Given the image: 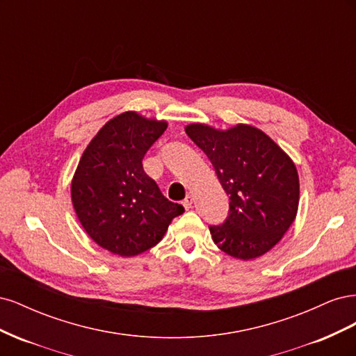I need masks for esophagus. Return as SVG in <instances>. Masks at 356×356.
I'll return each mask as SVG.
<instances>
[{
  "label": "esophagus",
  "instance_id": "34e87169",
  "mask_svg": "<svg viewBox=\"0 0 356 356\" xmlns=\"http://www.w3.org/2000/svg\"><path fill=\"white\" fill-rule=\"evenodd\" d=\"M193 202H195V199H193V196H187L184 200H182V207H184L186 209H190L191 208V204H193Z\"/></svg>",
  "mask_w": 356,
  "mask_h": 356
}]
</instances>
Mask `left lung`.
Returning <instances> with one entry per match:
<instances>
[{
	"label": "left lung",
	"mask_w": 356,
	"mask_h": 356,
	"mask_svg": "<svg viewBox=\"0 0 356 356\" xmlns=\"http://www.w3.org/2000/svg\"><path fill=\"white\" fill-rule=\"evenodd\" d=\"M186 134L208 156L230 196L227 220L209 227L215 245L243 261L270 251L298 211L300 181L294 161L251 124L239 123L221 131L191 123Z\"/></svg>",
	"instance_id": "obj_1"
}]
</instances>
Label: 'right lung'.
Here are the masks:
<instances>
[{"label":"right lung","instance_id":"1","mask_svg":"<svg viewBox=\"0 0 356 356\" xmlns=\"http://www.w3.org/2000/svg\"><path fill=\"white\" fill-rule=\"evenodd\" d=\"M166 120L126 111L106 122L86 147L71 182V200L84 232L104 250L135 257L157 245L184 212L143 169V159Z\"/></svg>","mask_w":356,"mask_h":356}]
</instances>
